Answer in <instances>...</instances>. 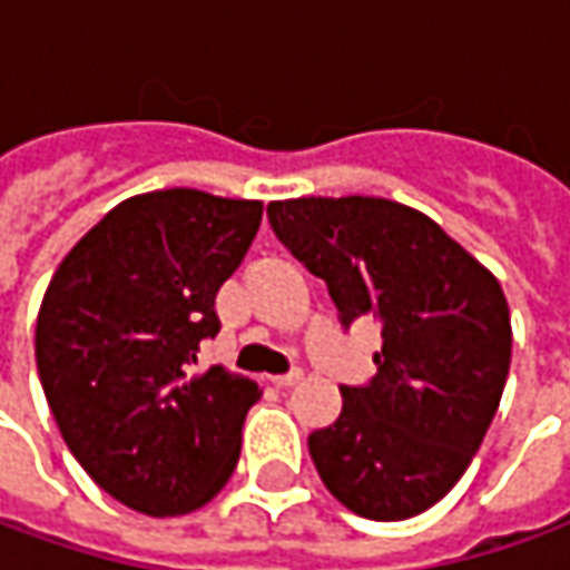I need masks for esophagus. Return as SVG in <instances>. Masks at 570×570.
<instances>
[{
	"label": "esophagus",
	"instance_id": "esophagus-1",
	"mask_svg": "<svg viewBox=\"0 0 570 570\" xmlns=\"http://www.w3.org/2000/svg\"><path fill=\"white\" fill-rule=\"evenodd\" d=\"M302 381V371L299 367H293V371H286V374H277V377H271L274 386H293V383Z\"/></svg>",
	"mask_w": 570,
	"mask_h": 570
}]
</instances>
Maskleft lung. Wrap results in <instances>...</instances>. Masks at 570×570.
Masks as SVG:
<instances>
[{"label":"left lung","mask_w":570,"mask_h":570,"mask_svg":"<svg viewBox=\"0 0 570 570\" xmlns=\"http://www.w3.org/2000/svg\"><path fill=\"white\" fill-rule=\"evenodd\" d=\"M274 236L327 284L340 324L374 317L377 374L340 386L343 412L308 436L324 487L350 512L402 521L459 483L512 365L502 286L409 205L343 196L268 205Z\"/></svg>","instance_id":"8db88e82"}]
</instances>
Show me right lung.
Masks as SVG:
<instances>
[{
    "label": "right lung",
    "mask_w": 570,
    "mask_h": 570,
    "mask_svg": "<svg viewBox=\"0 0 570 570\" xmlns=\"http://www.w3.org/2000/svg\"><path fill=\"white\" fill-rule=\"evenodd\" d=\"M258 224L255 199L142 193L115 205L46 289L42 393L73 459L134 512H193L239 462L258 386L224 367H193L199 343L220 331L215 296Z\"/></svg>",
    "instance_id": "right-lung-1"
}]
</instances>
